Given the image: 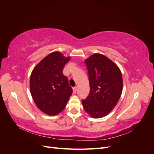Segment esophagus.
Listing matches in <instances>:
<instances>
[{"instance_id": "1", "label": "esophagus", "mask_w": 154, "mask_h": 154, "mask_svg": "<svg viewBox=\"0 0 154 154\" xmlns=\"http://www.w3.org/2000/svg\"><path fill=\"white\" fill-rule=\"evenodd\" d=\"M72 89H73V93H74V94L76 93V92H77V87H74L72 88Z\"/></svg>"}]
</instances>
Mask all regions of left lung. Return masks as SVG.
I'll use <instances>...</instances> for the list:
<instances>
[{
  "instance_id": "8db88e82",
  "label": "left lung",
  "mask_w": 154,
  "mask_h": 154,
  "mask_svg": "<svg viewBox=\"0 0 154 154\" xmlns=\"http://www.w3.org/2000/svg\"><path fill=\"white\" fill-rule=\"evenodd\" d=\"M90 92L82 101L91 117L102 118L118 103L122 93L123 79L119 67L105 56L94 54L85 60Z\"/></svg>"
}]
</instances>
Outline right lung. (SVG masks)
<instances>
[{
  "label": "right lung",
  "mask_w": 154,
  "mask_h": 154,
  "mask_svg": "<svg viewBox=\"0 0 154 154\" xmlns=\"http://www.w3.org/2000/svg\"><path fill=\"white\" fill-rule=\"evenodd\" d=\"M60 52L45 57L34 68L30 77V91L38 108L48 115L58 114L66 107L72 88L63 69L69 60Z\"/></svg>",
  "instance_id": "add662e5"
}]
</instances>
